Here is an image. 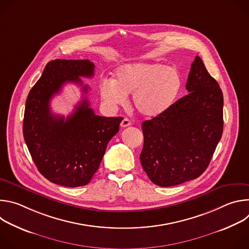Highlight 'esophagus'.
<instances>
[{
	"label": "esophagus",
	"instance_id": "obj_1",
	"mask_svg": "<svg viewBox=\"0 0 249 249\" xmlns=\"http://www.w3.org/2000/svg\"><path fill=\"white\" fill-rule=\"evenodd\" d=\"M121 127L122 128H125V127H128L131 125V121L128 119V118H124L122 121H121Z\"/></svg>",
	"mask_w": 249,
	"mask_h": 249
}]
</instances>
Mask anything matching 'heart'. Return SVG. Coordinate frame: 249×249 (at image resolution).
<instances>
[{"mask_svg":"<svg viewBox=\"0 0 249 249\" xmlns=\"http://www.w3.org/2000/svg\"><path fill=\"white\" fill-rule=\"evenodd\" d=\"M181 87L182 78L175 68L160 63H131L117 69L114 81L101 83L100 94L114 108L133 93L135 109L142 116L157 117L173 104Z\"/></svg>","mask_w":249,"mask_h":249,"instance_id":"heart-1","label":"heart"}]
</instances>
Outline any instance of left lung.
Here are the masks:
<instances>
[{"label": "left lung", "instance_id": "1", "mask_svg": "<svg viewBox=\"0 0 249 249\" xmlns=\"http://www.w3.org/2000/svg\"><path fill=\"white\" fill-rule=\"evenodd\" d=\"M189 92L162 114L142 124V166L161 187L199 177L208 167L223 134L224 96L199 56L191 64Z\"/></svg>", "mask_w": 249, "mask_h": 249}]
</instances>
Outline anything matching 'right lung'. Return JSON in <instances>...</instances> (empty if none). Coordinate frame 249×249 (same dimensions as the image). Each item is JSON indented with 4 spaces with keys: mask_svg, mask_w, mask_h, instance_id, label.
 <instances>
[{
    "mask_svg": "<svg viewBox=\"0 0 249 249\" xmlns=\"http://www.w3.org/2000/svg\"><path fill=\"white\" fill-rule=\"evenodd\" d=\"M94 64L89 60L50 61L26 98L23 138L39 172L49 181L66 186L87 185L99 167L106 146L119 131L122 117L94 114L86 97L74 112L55 115L51 98L67 83L83 86L80 77L91 78ZM88 93L89 88H82Z\"/></svg>",
    "mask_w": 249,
    "mask_h": 249,
    "instance_id": "obj_1",
    "label": "right lung"
}]
</instances>
